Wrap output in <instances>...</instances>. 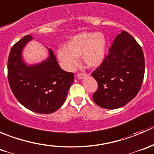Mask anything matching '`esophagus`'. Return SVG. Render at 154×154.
Returning a JSON list of instances; mask_svg holds the SVG:
<instances>
[{
	"mask_svg": "<svg viewBox=\"0 0 154 154\" xmlns=\"http://www.w3.org/2000/svg\"><path fill=\"white\" fill-rule=\"evenodd\" d=\"M87 74L86 73H78L77 74V77H78L79 79H83V77H85Z\"/></svg>",
	"mask_w": 154,
	"mask_h": 154,
	"instance_id": "34e87169",
	"label": "esophagus"
}]
</instances>
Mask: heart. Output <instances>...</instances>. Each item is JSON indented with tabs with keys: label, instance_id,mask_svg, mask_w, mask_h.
<instances>
[{
	"label": "heart",
	"instance_id": "b5f03b06",
	"mask_svg": "<svg viewBox=\"0 0 154 154\" xmlns=\"http://www.w3.org/2000/svg\"><path fill=\"white\" fill-rule=\"evenodd\" d=\"M106 54V38L101 32H82L73 37L66 44V49L58 51L59 59L68 67L77 63L82 57L88 66H97L103 62Z\"/></svg>",
	"mask_w": 154,
	"mask_h": 154
}]
</instances>
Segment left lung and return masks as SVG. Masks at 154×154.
Wrapping results in <instances>:
<instances>
[{"mask_svg": "<svg viewBox=\"0 0 154 154\" xmlns=\"http://www.w3.org/2000/svg\"><path fill=\"white\" fill-rule=\"evenodd\" d=\"M144 57L140 45L127 31L117 35L101 64L91 73L97 80L94 103L104 109L119 108L139 93L144 76Z\"/></svg>", "mask_w": 154, "mask_h": 154, "instance_id": "obj_1", "label": "left lung"}]
</instances>
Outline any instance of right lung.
<instances>
[{"instance_id": "right-lung-1", "label": "right lung", "mask_w": 154, "mask_h": 154, "mask_svg": "<svg viewBox=\"0 0 154 154\" xmlns=\"http://www.w3.org/2000/svg\"><path fill=\"white\" fill-rule=\"evenodd\" d=\"M32 38L30 35H25L11 48L7 63L9 84L23 106L35 112L49 114L63 104L74 74L60 68L51 48L46 61L32 66L24 64L21 50Z\"/></svg>"}]
</instances>
